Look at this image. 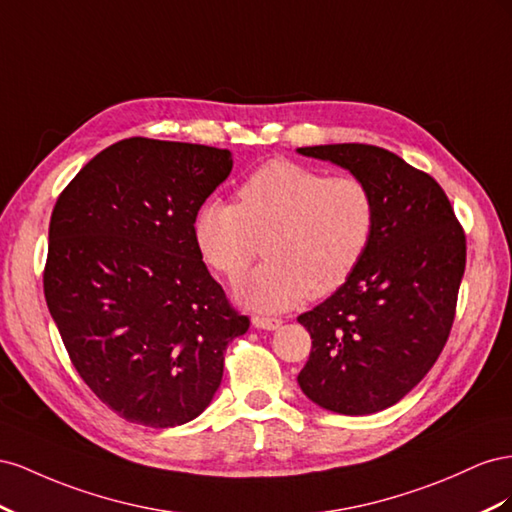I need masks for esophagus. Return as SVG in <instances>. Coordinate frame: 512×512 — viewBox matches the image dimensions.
Instances as JSON below:
<instances>
[{
    "mask_svg": "<svg viewBox=\"0 0 512 512\" xmlns=\"http://www.w3.org/2000/svg\"><path fill=\"white\" fill-rule=\"evenodd\" d=\"M251 321H253V326L259 330H279L283 326V319H276V317L255 315Z\"/></svg>",
    "mask_w": 512,
    "mask_h": 512,
    "instance_id": "obj_1",
    "label": "esophagus"
}]
</instances>
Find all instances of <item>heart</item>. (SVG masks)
Here are the masks:
<instances>
[{"label":"heart","instance_id":"1","mask_svg":"<svg viewBox=\"0 0 512 512\" xmlns=\"http://www.w3.org/2000/svg\"><path fill=\"white\" fill-rule=\"evenodd\" d=\"M377 223L369 184L328 175L291 160L259 167L238 203L206 201L195 216V240L208 264L238 283L266 246L268 261L238 289L257 311L279 313L306 296H328L356 272Z\"/></svg>","mask_w":512,"mask_h":512}]
</instances>
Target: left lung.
Returning <instances> with one entry per match:
<instances>
[{
    "mask_svg": "<svg viewBox=\"0 0 512 512\" xmlns=\"http://www.w3.org/2000/svg\"><path fill=\"white\" fill-rule=\"evenodd\" d=\"M369 184L377 223L356 272L298 317L313 347L298 375L324 410L364 416L401 401L442 354L465 272V233L442 186L364 143L298 148Z\"/></svg>",
    "mask_w": 512,
    "mask_h": 512,
    "instance_id": "obj_1",
    "label": "left lung"
}]
</instances>
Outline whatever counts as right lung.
<instances>
[{
  "instance_id": "obj_1",
  "label": "right lung",
  "mask_w": 512,
  "mask_h": 512,
  "mask_svg": "<svg viewBox=\"0 0 512 512\" xmlns=\"http://www.w3.org/2000/svg\"><path fill=\"white\" fill-rule=\"evenodd\" d=\"M231 152L133 137L96 154L57 199L45 298L83 382L137 425L197 418L248 330L195 240Z\"/></svg>"
}]
</instances>
